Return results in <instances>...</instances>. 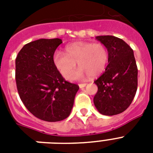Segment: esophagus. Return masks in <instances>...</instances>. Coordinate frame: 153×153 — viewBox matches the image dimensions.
<instances>
[{"mask_svg":"<svg viewBox=\"0 0 153 153\" xmlns=\"http://www.w3.org/2000/svg\"><path fill=\"white\" fill-rule=\"evenodd\" d=\"M79 86L80 88H83V87H85L86 86V83H80L79 84Z\"/></svg>","mask_w":153,"mask_h":153,"instance_id":"1","label":"esophagus"}]
</instances>
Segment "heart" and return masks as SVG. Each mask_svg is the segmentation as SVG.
<instances>
[{
  "label": "heart",
  "instance_id": "b5f03b06",
  "mask_svg": "<svg viewBox=\"0 0 153 153\" xmlns=\"http://www.w3.org/2000/svg\"><path fill=\"white\" fill-rule=\"evenodd\" d=\"M67 53L55 51L53 62L64 78L68 77L79 63L80 68L71 75L69 79H79L86 76L95 77L101 74L106 67L109 51L101 43L75 42L67 45Z\"/></svg>",
  "mask_w": 153,
  "mask_h": 153
}]
</instances>
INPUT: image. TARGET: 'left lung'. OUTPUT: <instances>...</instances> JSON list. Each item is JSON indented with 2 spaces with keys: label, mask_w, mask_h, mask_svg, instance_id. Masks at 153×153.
<instances>
[{
  "label": "left lung",
  "mask_w": 153,
  "mask_h": 153,
  "mask_svg": "<svg viewBox=\"0 0 153 153\" xmlns=\"http://www.w3.org/2000/svg\"><path fill=\"white\" fill-rule=\"evenodd\" d=\"M96 39L109 51L108 65L94 81L98 92L94 103L99 113L113 116L124 112L133 102L137 90L138 70L133 49L126 42L113 36Z\"/></svg>",
  "instance_id": "1"
}]
</instances>
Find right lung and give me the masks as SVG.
Instances as JSON below:
<instances>
[{"instance_id":"add662e5","label":"right lung","mask_w":153,"mask_h":153,"mask_svg":"<svg viewBox=\"0 0 153 153\" xmlns=\"http://www.w3.org/2000/svg\"><path fill=\"white\" fill-rule=\"evenodd\" d=\"M60 39L25 44L16 59V82L20 99L37 118L55 122L69 116L79 86L66 81L53 62Z\"/></svg>"}]
</instances>
